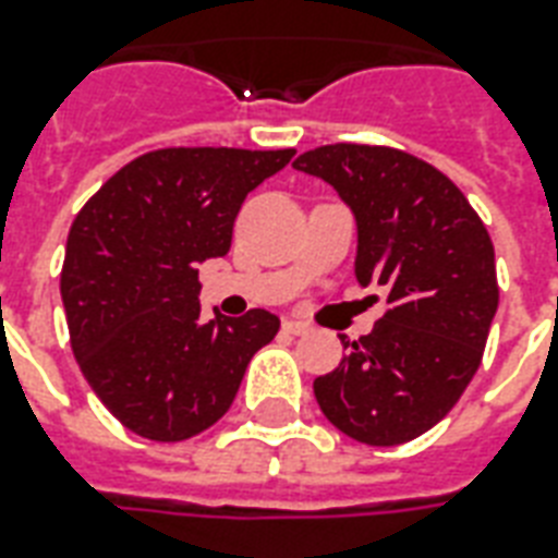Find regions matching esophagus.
I'll list each match as a JSON object with an SVG mask.
<instances>
[{
	"label": "esophagus",
	"mask_w": 558,
	"mask_h": 558,
	"mask_svg": "<svg viewBox=\"0 0 558 558\" xmlns=\"http://www.w3.org/2000/svg\"><path fill=\"white\" fill-rule=\"evenodd\" d=\"M283 330H287L289 336H306V332H310V324L298 322V318H287V322H283Z\"/></svg>",
	"instance_id": "34e87169"
}]
</instances>
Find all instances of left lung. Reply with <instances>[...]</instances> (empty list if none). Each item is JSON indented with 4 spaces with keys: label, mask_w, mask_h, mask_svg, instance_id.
<instances>
[{
    "label": "left lung",
    "mask_w": 558,
    "mask_h": 558,
    "mask_svg": "<svg viewBox=\"0 0 558 558\" xmlns=\"http://www.w3.org/2000/svg\"><path fill=\"white\" fill-rule=\"evenodd\" d=\"M356 219V280L388 310L313 381L324 416L367 446H399L449 414L481 367L498 310L495 248L460 187L393 147L327 144L292 161Z\"/></svg>",
    "instance_id": "8db88e82"
}]
</instances>
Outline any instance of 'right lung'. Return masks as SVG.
<instances>
[{
  "mask_svg": "<svg viewBox=\"0 0 558 558\" xmlns=\"http://www.w3.org/2000/svg\"><path fill=\"white\" fill-rule=\"evenodd\" d=\"M295 150L168 147L104 182L74 217L60 295L83 376L118 423L159 442L205 432L280 330L278 315H199V263L226 257L245 196Z\"/></svg>",
  "mask_w": 558,
  "mask_h": 558,
  "instance_id": "obj_1",
  "label": "right lung"
}]
</instances>
